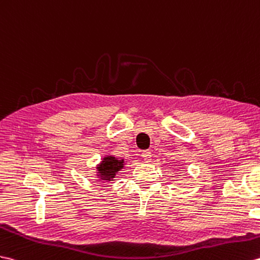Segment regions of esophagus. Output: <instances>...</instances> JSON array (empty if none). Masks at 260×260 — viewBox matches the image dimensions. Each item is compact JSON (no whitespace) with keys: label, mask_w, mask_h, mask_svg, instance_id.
Returning a JSON list of instances; mask_svg holds the SVG:
<instances>
[{"label":"esophagus","mask_w":260,"mask_h":260,"mask_svg":"<svg viewBox=\"0 0 260 260\" xmlns=\"http://www.w3.org/2000/svg\"><path fill=\"white\" fill-rule=\"evenodd\" d=\"M142 157H143L145 162L151 161V152H150L149 150H144V151L142 152Z\"/></svg>","instance_id":"esophagus-1"}]
</instances>
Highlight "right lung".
I'll return each instance as SVG.
<instances>
[{
  "instance_id": "right-lung-1",
  "label": "right lung",
  "mask_w": 260,
  "mask_h": 260,
  "mask_svg": "<svg viewBox=\"0 0 260 260\" xmlns=\"http://www.w3.org/2000/svg\"><path fill=\"white\" fill-rule=\"evenodd\" d=\"M124 168V159H118L114 156H106L98 165V176L103 181H111L117 172Z\"/></svg>"
}]
</instances>
